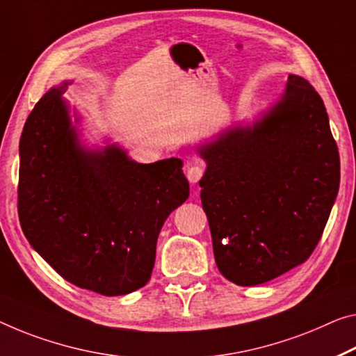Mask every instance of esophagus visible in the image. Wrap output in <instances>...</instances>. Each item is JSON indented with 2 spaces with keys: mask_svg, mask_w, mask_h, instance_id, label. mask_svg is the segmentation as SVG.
<instances>
[{
  "mask_svg": "<svg viewBox=\"0 0 356 356\" xmlns=\"http://www.w3.org/2000/svg\"><path fill=\"white\" fill-rule=\"evenodd\" d=\"M202 175H204V167H200V165H191L189 168H188V173H186V177H188V179H189V183H197L199 181V179L202 178Z\"/></svg>",
  "mask_w": 356,
  "mask_h": 356,
  "instance_id": "34e87169",
  "label": "esophagus"
}]
</instances>
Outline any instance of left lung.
Wrapping results in <instances>:
<instances>
[{
	"instance_id": "1",
	"label": "left lung",
	"mask_w": 356,
	"mask_h": 356,
	"mask_svg": "<svg viewBox=\"0 0 356 356\" xmlns=\"http://www.w3.org/2000/svg\"><path fill=\"white\" fill-rule=\"evenodd\" d=\"M199 181L220 272L240 286L307 261L339 191L341 161L326 108L309 81L288 76L280 98L251 124L197 147Z\"/></svg>"
}]
</instances>
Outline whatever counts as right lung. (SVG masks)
Returning a JSON list of instances; mask_svg holds the SVG:
<instances>
[{
	"instance_id": "add662e5",
	"label": "right lung",
	"mask_w": 356,
	"mask_h": 356,
	"mask_svg": "<svg viewBox=\"0 0 356 356\" xmlns=\"http://www.w3.org/2000/svg\"><path fill=\"white\" fill-rule=\"evenodd\" d=\"M36 103L20 136L19 220L42 259L73 285L103 296L145 286L157 237L189 197L183 161L138 163L118 145L84 146L62 95Z\"/></svg>"
}]
</instances>
